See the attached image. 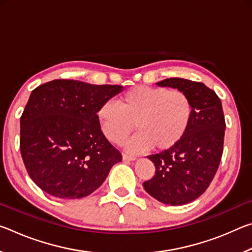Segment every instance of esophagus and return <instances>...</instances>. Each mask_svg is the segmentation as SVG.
Returning <instances> with one entry per match:
<instances>
[{"mask_svg":"<svg viewBox=\"0 0 252 252\" xmlns=\"http://www.w3.org/2000/svg\"><path fill=\"white\" fill-rule=\"evenodd\" d=\"M122 159L125 160V161H134L136 158L133 157V156H129V155H126V153H123Z\"/></svg>","mask_w":252,"mask_h":252,"instance_id":"esophagus-1","label":"esophagus"}]
</instances>
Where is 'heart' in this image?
I'll return each mask as SVG.
<instances>
[{
  "mask_svg": "<svg viewBox=\"0 0 252 252\" xmlns=\"http://www.w3.org/2000/svg\"><path fill=\"white\" fill-rule=\"evenodd\" d=\"M193 105L182 90L138 85L119 97V105L105 101L96 110L101 132L110 142L120 144L132 130L139 132L129 142L131 152L153 147L165 151L181 141L192 120Z\"/></svg>",
  "mask_w": 252,
  "mask_h": 252,
  "instance_id": "obj_1",
  "label": "heart"
}]
</instances>
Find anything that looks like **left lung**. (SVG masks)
<instances>
[{
  "mask_svg": "<svg viewBox=\"0 0 252 252\" xmlns=\"http://www.w3.org/2000/svg\"><path fill=\"white\" fill-rule=\"evenodd\" d=\"M157 84L186 92L192 101L193 113L180 142L148 156L155 163L156 173L143 182V188L162 203L181 206L199 198L219 168L225 130L222 104L216 92L201 82L170 78Z\"/></svg>",
  "mask_w": 252,
  "mask_h": 252,
  "instance_id": "8db88e82",
  "label": "left lung"
}]
</instances>
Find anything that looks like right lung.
I'll return each mask as SVG.
<instances>
[{
    "label": "right lung",
    "instance_id": "1",
    "mask_svg": "<svg viewBox=\"0 0 252 252\" xmlns=\"http://www.w3.org/2000/svg\"><path fill=\"white\" fill-rule=\"evenodd\" d=\"M122 89L64 79L34 89L20 120V150L37 187L79 199L103 183L122 156L101 132L96 110Z\"/></svg>",
    "mask_w": 252,
    "mask_h": 252
}]
</instances>
